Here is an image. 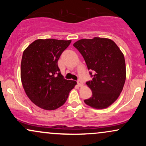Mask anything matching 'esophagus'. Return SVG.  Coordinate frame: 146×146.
<instances>
[{"label":"esophagus","instance_id":"1","mask_svg":"<svg viewBox=\"0 0 146 146\" xmlns=\"http://www.w3.org/2000/svg\"><path fill=\"white\" fill-rule=\"evenodd\" d=\"M78 86H80V87H82L83 86V83L81 81H80V80H79V81H78Z\"/></svg>","mask_w":146,"mask_h":146}]
</instances>
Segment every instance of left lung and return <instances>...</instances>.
<instances>
[{"label":"left lung","mask_w":146,"mask_h":146,"mask_svg":"<svg viewBox=\"0 0 146 146\" xmlns=\"http://www.w3.org/2000/svg\"><path fill=\"white\" fill-rule=\"evenodd\" d=\"M82 55L88 69L93 71L90 81L86 82L92 90L84 103L93 108H108L117 100L123 90L126 68L124 56L112 40L95 37L79 40L73 44Z\"/></svg>","instance_id":"obj_1"}]
</instances>
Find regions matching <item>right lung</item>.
<instances>
[{
    "label": "right lung",
    "mask_w": 146,
    "mask_h": 146,
    "mask_svg": "<svg viewBox=\"0 0 146 146\" xmlns=\"http://www.w3.org/2000/svg\"><path fill=\"white\" fill-rule=\"evenodd\" d=\"M71 40L38 39L23 51L21 78L25 93L37 106L46 110L60 108L77 82L64 78L58 66Z\"/></svg>",
    "instance_id": "obj_1"
}]
</instances>
